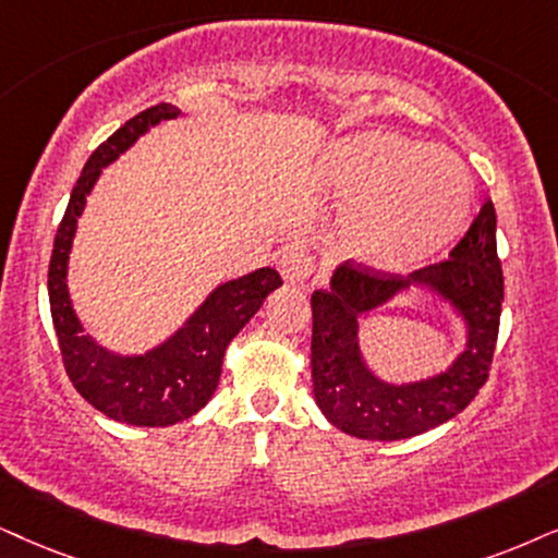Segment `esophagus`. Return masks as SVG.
I'll return each mask as SVG.
<instances>
[{"mask_svg": "<svg viewBox=\"0 0 558 558\" xmlns=\"http://www.w3.org/2000/svg\"><path fill=\"white\" fill-rule=\"evenodd\" d=\"M314 267H316L314 257L308 255L306 250H301V246L288 250L283 259H280V272H283L288 283H303V280L314 272Z\"/></svg>", "mask_w": 558, "mask_h": 558, "instance_id": "obj_1", "label": "esophagus"}]
</instances>
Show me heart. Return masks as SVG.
I'll list each match as a JSON object with an SVG mask.
<instances>
[{
    "mask_svg": "<svg viewBox=\"0 0 558 558\" xmlns=\"http://www.w3.org/2000/svg\"><path fill=\"white\" fill-rule=\"evenodd\" d=\"M331 187L361 201L352 236L371 263L407 267L435 255L466 223L474 182L463 159L393 133L344 138L331 154Z\"/></svg>",
    "mask_w": 558,
    "mask_h": 558,
    "instance_id": "b5f03b06",
    "label": "heart"
}]
</instances>
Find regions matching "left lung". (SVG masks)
<instances>
[{"label":"left lung","instance_id":"8db88e82","mask_svg":"<svg viewBox=\"0 0 558 558\" xmlns=\"http://www.w3.org/2000/svg\"><path fill=\"white\" fill-rule=\"evenodd\" d=\"M409 284L446 298L470 331L468 350L440 377L393 387L373 377L356 348V319ZM505 278L497 257V214L486 201L466 234L442 263L407 278L355 265L331 275L327 291L312 295L314 399L331 425L363 440H404L463 412L489 378L495 357Z\"/></svg>","mask_w":558,"mask_h":558}]
</instances>
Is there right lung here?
<instances>
[{"label": "right lung", "mask_w": 558, "mask_h": 558, "mask_svg": "<svg viewBox=\"0 0 558 558\" xmlns=\"http://www.w3.org/2000/svg\"><path fill=\"white\" fill-rule=\"evenodd\" d=\"M178 116L180 110L174 105H154L125 121L92 151L56 231L51 265H48L53 329L69 380L105 417L136 427L178 425L201 412L214 397L221 378L223 352L229 342L259 312L267 295L283 286L272 267H259L244 278L218 286L185 322V327L146 355H116L84 335L66 288V265L76 218L82 216L89 190L95 187L102 167L121 157L151 125Z\"/></svg>", "instance_id": "add662e5"}]
</instances>
